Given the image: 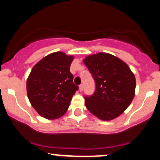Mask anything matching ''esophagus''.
Masks as SVG:
<instances>
[{
    "mask_svg": "<svg viewBox=\"0 0 160 160\" xmlns=\"http://www.w3.org/2000/svg\"><path fill=\"white\" fill-rule=\"evenodd\" d=\"M79 90H80V92H82L83 90V85H82V84H81V85H80V86H79Z\"/></svg>",
    "mask_w": 160,
    "mask_h": 160,
    "instance_id": "34e87169",
    "label": "esophagus"
}]
</instances>
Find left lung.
Instances as JSON below:
<instances>
[{
	"instance_id": "left-lung-1",
	"label": "left lung",
	"mask_w": 160,
	"mask_h": 160,
	"mask_svg": "<svg viewBox=\"0 0 160 160\" xmlns=\"http://www.w3.org/2000/svg\"><path fill=\"white\" fill-rule=\"evenodd\" d=\"M95 79L96 89L91 97H85L86 107L104 121L122 114L132 102L136 80L126 62L107 52L89 55L83 59Z\"/></svg>"
}]
</instances>
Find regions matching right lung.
Segmentation results:
<instances>
[{
    "instance_id": "obj_1",
    "label": "right lung",
    "mask_w": 160,
    "mask_h": 160,
    "mask_svg": "<svg viewBox=\"0 0 160 160\" xmlns=\"http://www.w3.org/2000/svg\"><path fill=\"white\" fill-rule=\"evenodd\" d=\"M74 56L63 52L47 55L33 67L26 81L27 95L34 110L47 120L61 117L68 109L78 86L70 66Z\"/></svg>"
}]
</instances>
